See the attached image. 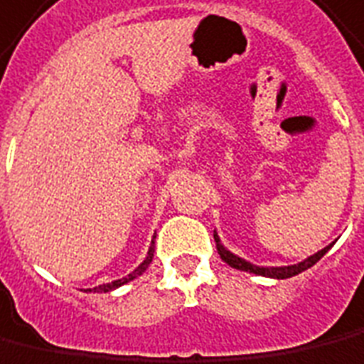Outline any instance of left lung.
I'll list each match as a JSON object with an SVG mask.
<instances>
[{
  "label": "left lung",
  "mask_w": 364,
  "mask_h": 364,
  "mask_svg": "<svg viewBox=\"0 0 364 364\" xmlns=\"http://www.w3.org/2000/svg\"><path fill=\"white\" fill-rule=\"evenodd\" d=\"M215 242H217V250L220 254V258L230 266V268H236V270H242V272H250V274H256V276H264V278H276V279H286V278H291V276H297V274H301V272H306L307 268H311L314 264L323 258L327 250L331 248L333 244L329 246H325L321 248L319 252H315L314 256H307L306 260L297 262V264H291V266H256L252 262L244 260L240 256H236L232 254L228 248L223 246L220 242V238H218L217 230H215Z\"/></svg>",
  "instance_id": "obj_1"
}]
</instances>
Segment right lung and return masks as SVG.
<instances>
[{
	"label": "right lung",
	"instance_id": "1",
	"mask_svg": "<svg viewBox=\"0 0 364 364\" xmlns=\"http://www.w3.org/2000/svg\"><path fill=\"white\" fill-rule=\"evenodd\" d=\"M156 238V236H154ZM154 252H156V242L151 240V244H149V250H147V256L144 258V262L139 264L138 268L134 272H129L126 278H120V279H114V282H110V284H102V286H98V288H94V291H112V289L120 288V286H124V284H128V282H132L134 278H138V276H141L144 272L147 270V266L151 264V260H154ZM86 291H92V289H86Z\"/></svg>",
	"mask_w": 364,
	"mask_h": 364
}]
</instances>
